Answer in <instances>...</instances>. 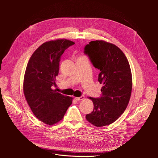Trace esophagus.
<instances>
[{
	"label": "esophagus",
	"mask_w": 158,
	"mask_h": 158,
	"mask_svg": "<svg viewBox=\"0 0 158 158\" xmlns=\"http://www.w3.org/2000/svg\"><path fill=\"white\" fill-rule=\"evenodd\" d=\"M84 96H83V95H82L81 96H80V97H76V98H75V99L76 100V101H81V100H82V99H84Z\"/></svg>",
	"instance_id": "obj_1"
}]
</instances>
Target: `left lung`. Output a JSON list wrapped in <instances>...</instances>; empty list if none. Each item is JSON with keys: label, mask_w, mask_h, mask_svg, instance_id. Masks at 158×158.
<instances>
[{"label": "left lung", "mask_w": 158, "mask_h": 158, "mask_svg": "<svg viewBox=\"0 0 158 158\" xmlns=\"http://www.w3.org/2000/svg\"><path fill=\"white\" fill-rule=\"evenodd\" d=\"M94 67L100 71L98 81L103 84L102 95L90 97L94 109L86 119L97 127L115 122L126 109L132 91V74L129 62L116 45L104 40L91 41L84 48Z\"/></svg>", "instance_id": "1"}]
</instances>
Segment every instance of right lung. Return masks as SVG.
<instances>
[{
    "label": "right lung",
    "mask_w": 158,
    "mask_h": 158,
    "mask_svg": "<svg viewBox=\"0 0 158 158\" xmlns=\"http://www.w3.org/2000/svg\"><path fill=\"white\" fill-rule=\"evenodd\" d=\"M75 43L57 39L43 43L31 56L24 78V94L34 114L48 125L59 122L71 105L73 98L52 89L59 74L64 51Z\"/></svg>",
    "instance_id": "right-lung-1"
}]
</instances>
